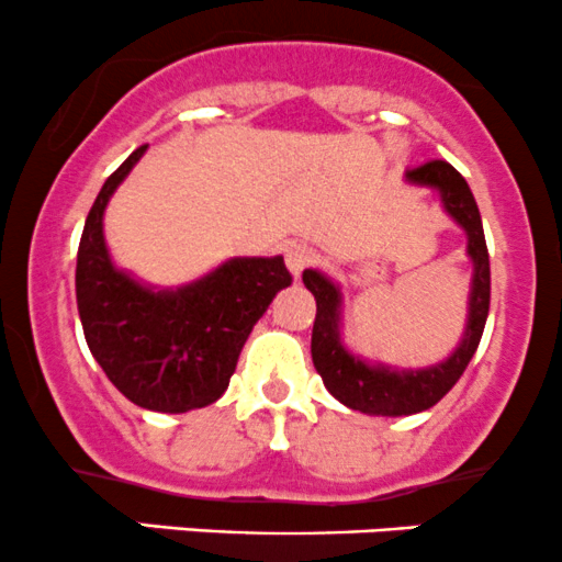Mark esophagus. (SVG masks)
Masks as SVG:
<instances>
[{
    "instance_id": "1",
    "label": "esophagus",
    "mask_w": 562,
    "mask_h": 562,
    "mask_svg": "<svg viewBox=\"0 0 562 562\" xmlns=\"http://www.w3.org/2000/svg\"><path fill=\"white\" fill-rule=\"evenodd\" d=\"M314 258H317V252H314L310 245L299 243V245H291V248L285 250V263H288V269H291V274L295 277V280L301 277V271H304L306 267H312Z\"/></svg>"
}]
</instances>
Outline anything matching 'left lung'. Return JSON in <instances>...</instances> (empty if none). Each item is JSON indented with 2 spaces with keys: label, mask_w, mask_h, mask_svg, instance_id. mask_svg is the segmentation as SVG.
I'll use <instances>...</instances> for the list:
<instances>
[{
  "label": "left lung",
  "mask_w": 562,
  "mask_h": 562,
  "mask_svg": "<svg viewBox=\"0 0 562 562\" xmlns=\"http://www.w3.org/2000/svg\"><path fill=\"white\" fill-rule=\"evenodd\" d=\"M405 181L429 187L440 194L442 207L467 234V256L472 258L470 314L464 338L448 360L418 371H400L390 366H371L344 347L341 341V291L317 269L304 271V285L317 301V317L312 328V362L323 375V384L338 403L371 416H411L440 403L467 371L483 338L491 306V261L485 248L483 221L470 183L453 165L442 159L405 172Z\"/></svg>",
  "instance_id": "obj_1"
}]
</instances>
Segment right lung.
<instances>
[{
    "label": "right lung",
    "mask_w": 562,
    "mask_h": 562,
    "mask_svg": "<svg viewBox=\"0 0 562 562\" xmlns=\"http://www.w3.org/2000/svg\"><path fill=\"white\" fill-rule=\"evenodd\" d=\"M144 151L111 172L92 202L77 252V310L92 357L116 390L138 408L187 413L226 392L252 325L293 277L282 256L229 258L176 291H154L116 269L103 211Z\"/></svg>",
    "instance_id": "1"
}]
</instances>
